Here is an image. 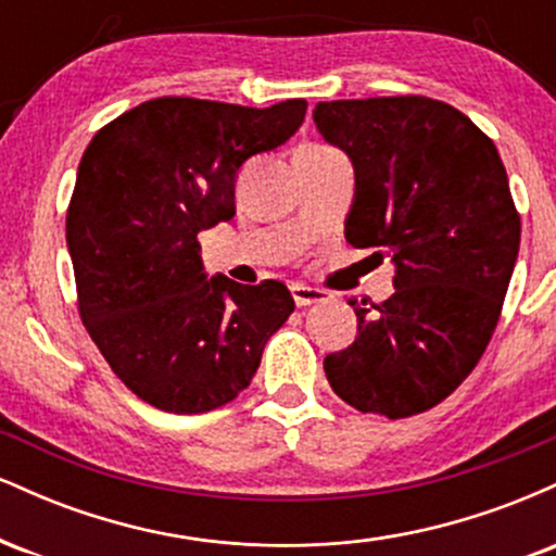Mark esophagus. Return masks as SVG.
<instances>
[{
    "instance_id": "34e87169",
    "label": "esophagus",
    "mask_w": 556,
    "mask_h": 556,
    "mask_svg": "<svg viewBox=\"0 0 556 556\" xmlns=\"http://www.w3.org/2000/svg\"><path fill=\"white\" fill-rule=\"evenodd\" d=\"M292 298H295V305H298V308H305V305L324 303V300H327V292L318 290V287L292 285Z\"/></svg>"
}]
</instances>
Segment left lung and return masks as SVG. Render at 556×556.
I'll list each match as a JSON object with an SVG mask.
<instances>
[{
    "label": "left lung",
    "mask_w": 556,
    "mask_h": 556,
    "mask_svg": "<svg viewBox=\"0 0 556 556\" xmlns=\"http://www.w3.org/2000/svg\"><path fill=\"white\" fill-rule=\"evenodd\" d=\"M314 123L353 159L344 238L397 266L384 303L348 300L358 337L324 371L355 410L418 416L468 379L500 321L520 248L507 169L481 127L429 96L318 101Z\"/></svg>",
    "instance_id": "8db88e82"
}]
</instances>
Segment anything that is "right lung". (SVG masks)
Wrapping results in <instances>:
<instances>
[{"instance_id":"1","label":"right lung","mask_w":556,"mask_h":556,"mask_svg":"<svg viewBox=\"0 0 556 556\" xmlns=\"http://www.w3.org/2000/svg\"><path fill=\"white\" fill-rule=\"evenodd\" d=\"M303 99L266 110L162 96L101 127L67 206L78 314L136 397L193 416L251 384L295 311L277 279H206L198 232L235 216V177L303 125Z\"/></svg>"}]
</instances>
